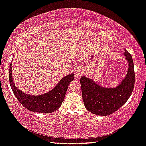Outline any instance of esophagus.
I'll list each match as a JSON object with an SVG mask.
<instances>
[{"label": "esophagus", "instance_id": "obj_1", "mask_svg": "<svg viewBox=\"0 0 146 146\" xmlns=\"http://www.w3.org/2000/svg\"><path fill=\"white\" fill-rule=\"evenodd\" d=\"M84 74V71H83V69L82 68H78L77 69H76L75 71V78H80L81 76Z\"/></svg>", "mask_w": 146, "mask_h": 146}]
</instances>
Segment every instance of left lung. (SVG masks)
I'll list each match as a JSON object with an SVG mask.
<instances>
[{"label": "left lung", "mask_w": 146, "mask_h": 146, "mask_svg": "<svg viewBox=\"0 0 146 146\" xmlns=\"http://www.w3.org/2000/svg\"><path fill=\"white\" fill-rule=\"evenodd\" d=\"M124 55L129 63L125 78L116 88H106L97 84L92 78L81 77L82 96L86 109L99 115H108L119 109L130 98L135 86V74L131 55L125 50Z\"/></svg>", "instance_id": "1"}]
</instances>
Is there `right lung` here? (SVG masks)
<instances>
[{
    "mask_svg": "<svg viewBox=\"0 0 146 146\" xmlns=\"http://www.w3.org/2000/svg\"><path fill=\"white\" fill-rule=\"evenodd\" d=\"M11 64L10 66L9 81L11 90L18 101L28 110L38 113H51L58 109L66 96L68 87L74 79V74L62 78L58 84L47 93L40 96H30L17 89L13 82Z\"/></svg>",
    "mask_w": 146,
    "mask_h": 146,
    "instance_id": "1",
    "label": "right lung"
}]
</instances>
